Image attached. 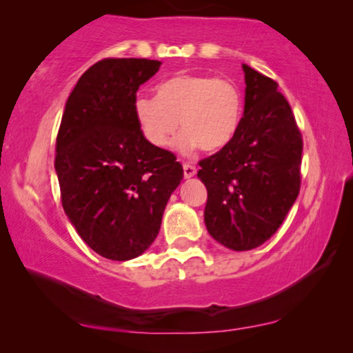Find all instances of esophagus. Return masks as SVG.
<instances>
[{
    "label": "esophagus",
    "mask_w": 353,
    "mask_h": 353,
    "mask_svg": "<svg viewBox=\"0 0 353 353\" xmlns=\"http://www.w3.org/2000/svg\"><path fill=\"white\" fill-rule=\"evenodd\" d=\"M183 170H185V178H191L196 175L197 168H196V165H192V163L186 162V163H183Z\"/></svg>",
    "instance_id": "1"
}]
</instances>
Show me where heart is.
Wrapping results in <instances>:
<instances>
[{"mask_svg": "<svg viewBox=\"0 0 353 353\" xmlns=\"http://www.w3.org/2000/svg\"><path fill=\"white\" fill-rule=\"evenodd\" d=\"M133 115L149 144L165 148L178 132L183 151L199 146L214 152L225 148L238 132L243 96L231 81L210 75H178L157 86V98L138 96Z\"/></svg>", "mask_w": 353, "mask_h": 353, "instance_id": "heart-1", "label": "heart"}]
</instances>
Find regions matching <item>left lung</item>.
I'll return each mask as SVG.
<instances>
[{
  "instance_id": "1",
  "label": "left lung",
  "mask_w": 353,
  "mask_h": 353,
  "mask_svg": "<svg viewBox=\"0 0 353 353\" xmlns=\"http://www.w3.org/2000/svg\"><path fill=\"white\" fill-rule=\"evenodd\" d=\"M244 115L233 139L199 161L207 188L205 226L233 250H250L276 233L301 191L302 134L278 83L243 64Z\"/></svg>"
}]
</instances>
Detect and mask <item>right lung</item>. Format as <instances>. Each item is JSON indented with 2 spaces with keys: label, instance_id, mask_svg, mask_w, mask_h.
I'll return each instance as SVG.
<instances>
[{
  "label": "right lung",
  "instance_id": "1",
  "mask_svg": "<svg viewBox=\"0 0 353 353\" xmlns=\"http://www.w3.org/2000/svg\"><path fill=\"white\" fill-rule=\"evenodd\" d=\"M159 61L105 57L80 77L56 138L61 201L80 238L110 260L141 255L157 238L183 180L176 156L156 148L133 115L137 91Z\"/></svg>",
  "mask_w": 353,
  "mask_h": 353
}]
</instances>
